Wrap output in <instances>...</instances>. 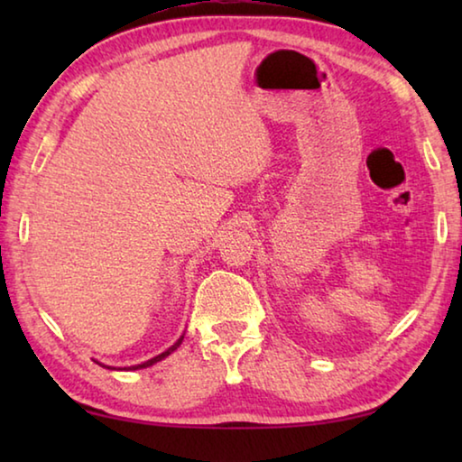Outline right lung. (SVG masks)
<instances>
[{
    "label": "right lung",
    "mask_w": 462,
    "mask_h": 462,
    "mask_svg": "<svg viewBox=\"0 0 462 462\" xmlns=\"http://www.w3.org/2000/svg\"><path fill=\"white\" fill-rule=\"evenodd\" d=\"M183 342V336H181V338H179L175 344H173V346H171L169 350H165V353H161L159 356H154V358H151V361H146V363H143V365H134V366H128V369H132V371H136V369H146V366H151V365H154V363H159V361H162V358H165V356H169L171 353H173V350H177V346H179V344H181ZM101 366H106V365H101ZM106 369H112V366H106Z\"/></svg>",
    "instance_id": "add662e5"
}]
</instances>
